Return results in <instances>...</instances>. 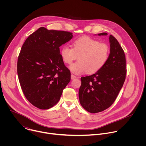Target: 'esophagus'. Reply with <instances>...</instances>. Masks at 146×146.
<instances>
[{
	"label": "esophagus",
	"mask_w": 146,
	"mask_h": 146,
	"mask_svg": "<svg viewBox=\"0 0 146 146\" xmlns=\"http://www.w3.org/2000/svg\"><path fill=\"white\" fill-rule=\"evenodd\" d=\"M77 78V77L76 76H74V75H73V74H72L71 75V79L72 80H74V79H75V78Z\"/></svg>",
	"instance_id": "esophagus-1"
}]
</instances>
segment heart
Returning <instances> with one entry per match:
<instances>
[{"instance_id": "1", "label": "heart", "mask_w": 146, "mask_h": 146, "mask_svg": "<svg viewBox=\"0 0 146 146\" xmlns=\"http://www.w3.org/2000/svg\"><path fill=\"white\" fill-rule=\"evenodd\" d=\"M60 54L62 60L67 64H71L78 58V61L69 67L74 74H93L99 71L107 63L110 47L105 43L83 36L74 41L73 48L69 46L62 47Z\"/></svg>"}]
</instances>
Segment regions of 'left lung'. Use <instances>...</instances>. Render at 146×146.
<instances>
[{
  "instance_id": "left-lung-1",
  "label": "left lung",
  "mask_w": 146,
  "mask_h": 146,
  "mask_svg": "<svg viewBox=\"0 0 146 146\" xmlns=\"http://www.w3.org/2000/svg\"><path fill=\"white\" fill-rule=\"evenodd\" d=\"M99 36H106L101 33ZM110 55L106 65L96 73L81 78L78 91L81 105L92 113L101 112L110 107L122 88L126 77V59L117 40L109 36Z\"/></svg>"
}]
</instances>
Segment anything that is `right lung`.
I'll return each instance as SVG.
<instances>
[{
  "label": "right lung",
  "mask_w": 146,
  "mask_h": 146,
  "mask_svg": "<svg viewBox=\"0 0 146 146\" xmlns=\"http://www.w3.org/2000/svg\"><path fill=\"white\" fill-rule=\"evenodd\" d=\"M73 37L67 31L38 28L26 39L17 62L23 92L32 105L48 109L58 102L70 81V72L62 60L59 47Z\"/></svg>",
  "instance_id": "add662e5"
}]
</instances>
